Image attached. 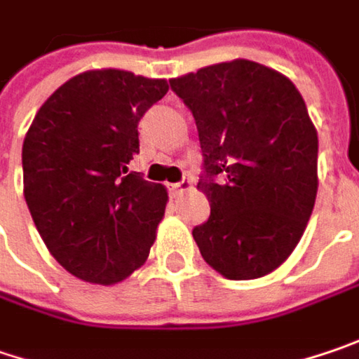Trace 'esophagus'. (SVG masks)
Instances as JSON below:
<instances>
[{
	"instance_id": "esophagus-1",
	"label": "esophagus",
	"mask_w": 359,
	"mask_h": 359,
	"mask_svg": "<svg viewBox=\"0 0 359 359\" xmlns=\"http://www.w3.org/2000/svg\"><path fill=\"white\" fill-rule=\"evenodd\" d=\"M191 188H194V184H191V180H186V177H184V180H182L180 184H173V186H171V189H173L175 194H182V191H188V189H191Z\"/></svg>"
}]
</instances>
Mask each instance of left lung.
I'll list each match as a JSON object with an SVG mask.
<instances>
[{"label": "left lung", "mask_w": 359, "mask_h": 359, "mask_svg": "<svg viewBox=\"0 0 359 359\" xmlns=\"http://www.w3.org/2000/svg\"><path fill=\"white\" fill-rule=\"evenodd\" d=\"M196 118L210 218L194 228L208 264L230 280L273 273L291 257L317 196V131L285 74L230 60L170 81Z\"/></svg>", "instance_id": "8db88e82"}]
</instances>
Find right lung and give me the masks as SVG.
Masks as SVG:
<instances>
[{"mask_svg": "<svg viewBox=\"0 0 359 359\" xmlns=\"http://www.w3.org/2000/svg\"><path fill=\"white\" fill-rule=\"evenodd\" d=\"M165 79L102 68L72 76L36 113L22 147L24 198L50 255L95 285H115L149 257L168 189L129 171L137 125Z\"/></svg>", "mask_w": 359, "mask_h": 359, "instance_id": "obj_1", "label": "right lung"}]
</instances>
